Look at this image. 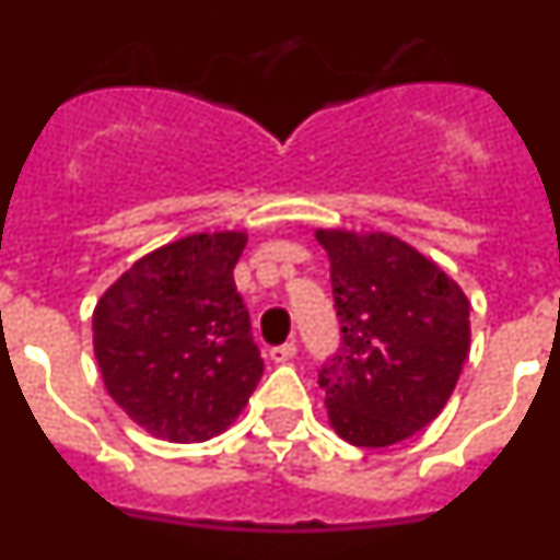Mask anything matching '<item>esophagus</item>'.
I'll list each match as a JSON object with an SVG mask.
<instances>
[{"mask_svg":"<svg viewBox=\"0 0 560 560\" xmlns=\"http://www.w3.org/2000/svg\"><path fill=\"white\" fill-rule=\"evenodd\" d=\"M269 355H271V361H275V364H285V361H291L296 355V345H294V341L277 345V348L269 350Z\"/></svg>","mask_w":560,"mask_h":560,"instance_id":"esophagus-1","label":"esophagus"}]
</instances>
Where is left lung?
<instances>
[{
  "label": "left lung",
  "instance_id": "8db88e82",
  "mask_svg": "<svg viewBox=\"0 0 560 560\" xmlns=\"http://www.w3.org/2000/svg\"><path fill=\"white\" fill-rule=\"evenodd\" d=\"M330 257L341 345L319 370L330 427L384 448L429 427L471 345L468 300L434 260L387 232L316 230Z\"/></svg>",
  "mask_w": 560,
  "mask_h": 560
}]
</instances>
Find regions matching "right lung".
<instances>
[{"instance_id": "add662e5", "label": "right lung", "mask_w": 560, "mask_h": 560, "mask_svg": "<svg viewBox=\"0 0 560 560\" xmlns=\"http://www.w3.org/2000/svg\"><path fill=\"white\" fill-rule=\"evenodd\" d=\"M244 232H199L140 257L95 305L103 384L153 438L224 432L264 375L232 269Z\"/></svg>"}]
</instances>
